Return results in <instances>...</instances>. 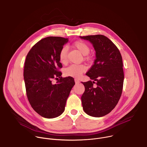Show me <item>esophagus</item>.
<instances>
[{
    "label": "esophagus",
    "mask_w": 147,
    "mask_h": 147,
    "mask_svg": "<svg viewBox=\"0 0 147 147\" xmlns=\"http://www.w3.org/2000/svg\"><path fill=\"white\" fill-rule=\"evenodd\" d=\"M74 81H75V82L76 83H79L80 82V81H79V80L78 79V78H74Z\"/></svg>",
    "instance_id": "esophagus-1"
}]
</instances>
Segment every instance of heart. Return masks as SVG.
<instances>
[{
    "label": "heart",
    "mask_w": 147,
    "mask_h": 147,
    "mask_svg": "<svg viewBox=\"0 0 147 147\" xmlns=\"http://www.w3.org/2000/svg\"><path fill=\"white\" fill-rule=\"evenodd\" d=\"M73 47L78 51L82 55H87L90 52V47L85 42L82 40H77L74 42ZM68 48L67 47H63L59 55L60 61L62 64H66L68 61ZM88 60L89 57H86ZM87 70V67L83 65H72L65 70V73L67 76L74 77H79L81 74Z\"/></svg>",
    "instance_id": "obj_1"
}]
</instances>
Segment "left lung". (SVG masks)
Wrapping results in <instances>:
<instances>
[{"label":"left lung","mask_w":147,"mask_h":147,"mask_svg":"<svg viewBox=\"0 0 147 147\" xmlns=\"http://www.w3.org/2000/svg\"><path fill=\"white\" fill-rule=\"evenodd\" d=\"M80 38L91 42L96 51L94 65L86 73L95 81L81 82L85 87L81 96L83 110L90 116L102 117L115 108L121 95L124 81L122 57L117 47L105 36Z\"/></svg>","instance_id":"1"}]
</instances>
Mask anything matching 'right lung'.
<instances>
[{
    "mask_svg": "<svg viewBox=\"0 0 147 147\" xmlns=\"http://www.w3.org/2000/svg\"><path fill=\"white\" fill-rule=\"evenodd\" d=\"M68 39L48 36L36 43L28 53L24 69V79L28 100L39 115L51 119L65 111L67 99L74 86L71 77H62L59 55ZM59 78L55 85L52 79Z\"/></svg>",
    "mask_w": 147,
    "mask_h": 147,
    "instance_id": "right-lung-1",
    "label": "right lung"
}]
</instances>
